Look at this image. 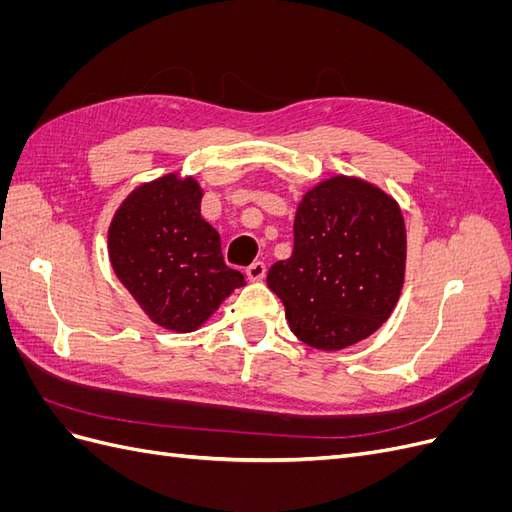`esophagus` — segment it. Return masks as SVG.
I'll return each mask as SVG.
<instances>
[{
    "mask_svg": "<svg viewBox=\"0 0 512 512\" xmlns=\"http://www.w3.org/2000/svg\"><path fill=\"white\" fill-rule=\"evenodd\" d=\"M265 273H267V267H265V262H260V260L252 262V265L245 269V277H247V280H250V282L262 280V277H265Z\"/></svg>",
    "mask_w": 512,
    "mask_h": 512,
    "instance_id": "obj_1",
    "label": "esophagus"
}]
</instances>
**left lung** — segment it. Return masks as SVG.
<instances>
[{
    "instance_id": "8db88e82",
    "label": "left lung",
    "mask_w": 512,
    "mask_h": 512,
    "mask_svg": "<svg viewBox=\"0 0 512 512\" xmlns=\"http://www.w3.org/2000/svg\"><path fill=\"white\" fill-rule=\"evenodd\" d=\"M294 245L267 273L290 331L316 350H344L389 320L406 277V222L397 200L359 177L307 190Z\"/></svg>"
}]
</instances>
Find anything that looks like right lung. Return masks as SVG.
I'll use <instances>...</instances> for the list:
<instances>
[{
    "mask_svg": "<svg viewBox=\"0 0 512 512\" xmlns=\"http://www.w3.org/2000/svg\"><path fill=\"white\" fill-rule=\"evenodd\" d=\"M203 188L168 173L136 185L108 226V258L117 280L151 322L192 333L215 314L243 275L226 267L220 235L200 215Z\"/></svg>",
    "mask_w": 512,
    "mask_h": 512,
    "instance_id": "1",
    "label": "right lung"
}]
</instances>
